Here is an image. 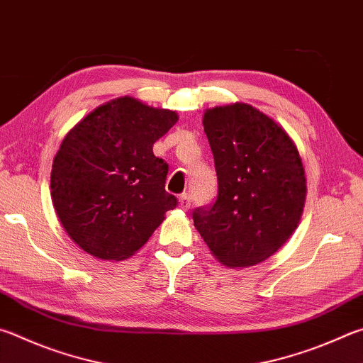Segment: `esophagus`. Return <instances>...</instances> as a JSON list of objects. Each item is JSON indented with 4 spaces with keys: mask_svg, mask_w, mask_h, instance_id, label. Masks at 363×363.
<instances>
[{
    "mask_svg": "<svg viewBox=\"0 0 363 363\" xmlns=\"http://www.w3.org/2000/svg\"><path fill=\"white\" fill-rule=\"evenodd\" d=\"M179 208L184 209V211H187L190 208V196H189V194H182L179 196Z\"/></svg>",
    "mask_w": 363,
    "mask_h": 363,
    "instance_id": "esophagus-1",
    "label": "esophagus"
}]
</instances>
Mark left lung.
Wrapping results in <instances>:
<instances>
[{"label": "left lung", "instance_id": "left-lung-1", "mask_svg": "<svg viewBox=\"0 0 363 363\" xmlns=\"http://www.w3.org/2000/svg\"><path fill=\"white\" fill-rule=\"evenodd\" d=\"M204 133L214 155L217 199L192 217L211 252L227 267H252L291 238L306 199L294 141L246 103L208 109Z\"/></svg>", "mask_w": 363, "mask_h": 363}]
</instances>
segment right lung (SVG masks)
<instances>
[{
	"label": "right lung",
	"mask_w": 363,
	"mask_h": 363,
	"mask_svg": "<svg viewBox=\"0 0 363 363\" xmlns=\"http://www.w3.org/2000/svg\"><path fill=\"white\" fill-rule=\"evenodd\" d=\"M176 122L174 111L122 96L65 136L52 164L50 195L63 228L85 252L128 259L177 206L164 190L168 164L152 152Z\"/></svg>",
	"instance_id": "1"
}]
</instances>
